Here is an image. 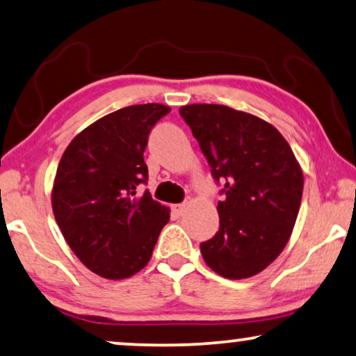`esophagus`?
<instances>
[{
    "mask_svg": "<svg viewBox=\"0 0 356 356\" xmlns=\"http://www.w3.org/2000/svg\"><path fill=\"white\" fill-rule=\"evenodd\" d=\"M185 209H187V204L185 203H180V204H172V211L177 214V216H182L185 213Z\"/></svg>",
    "mask_w": 356,
    "mask_h": 356,
    "instance_id": "34e87169",
    "label": "esophagus"
}]
</instances>
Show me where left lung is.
<instances>
[{"label":"left lung","mask_w":356,"mask_h":356,"mask_svg":"<svg viewBox=\"0 0 356 356\" xmlns=\"http://www.w3.org/2000/svg\"><path fill=\"white\" fill-rule=\"evenodd\" d=\"M224 180L219 230L200 245L204 263L226 279L257 276L287 245L303 193V171L279 130L258 116L224 104L179 109Z\"/></svg>","instance_id":"1"}]
</instances>
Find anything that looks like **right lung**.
Returning a JSON list of instances; mask_svg holds the SVG:
<instances>
[{"mask_svg":"<svg viewBox=\"0 0 356 356\" xmlns=\"http://www.w3.org/2000/svg\"><path fill=\"white\" fill-rule=\"evenodd\" d=\"M171 108L134 104L90 124L67 145L51 190L59 229L76 257L104 279L121 280L147 266L171 209L137 195L147 182L148 134Z\"/></svg>","mask_w":356,"mask_h":356,"instance_id":"1","label":"right lung"}]
</instances>
